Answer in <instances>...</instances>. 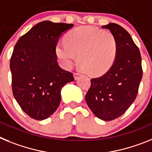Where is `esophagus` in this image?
<instances>
[{
  "instance_id": "esophagus-1",
  "label": "esophagus",
  "mask_w": 152,
  "mask_h": 152,
  "mask_svg": "<svg viewBox=\"0 0 152 152\" xmlns=\"http://www.w3.org/2000/svg\"><path fill=\"white\" fill-rule=\"evenodd\" d=\"M80 76H81V74H80V72H74L73 73V76H74L75 80H78Z\"/></svg>"
}]
</instances>
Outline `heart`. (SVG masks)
Returning a JSON list of instances; mask_svg holds the SVG:
<instances>
[{
	"mask_svg": "<svg viewBox=\"0 0 152 152\" xmlns=\"http://www.w3.org/2000/svg\"><path fill=\"white\" fill-rule=\"evenodd\" d=\"M118 53V43L112 33L90 27L69 31L65 43L60 42L56 54L63 66L69 68L78 56L79 67L86 74L98 76L112 67Z\"/></svg>",
	"mask_w": 152,
	"mask_h": 152,
	"instance_id": "1",
	"label": "heart"
}]
</instances>
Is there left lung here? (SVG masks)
<instances>
[{"label": "left lung", "mask_w": 152, "mask_h": 152, "mask_svg": "<svg viewBox=\"0 0 152 152\" xmlns=\"http://www.w3.org/2000/svg\"><path fill=\"white\" fill-rule=\"evenodd\" d=\"M109 29L118 43L115 61L105 74L91 80L86 101L92 113L104 121L115 119L133 103L142 78L139 49L130 34L114 23L102 26Z\"/></svg>", "instance_id": "8db88e82"}]
</instances>
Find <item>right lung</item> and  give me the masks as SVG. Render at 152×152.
Instances as JSON below:
<instances>
[{
    "instance_id": "right-lung-1",
    "label": "right lung",
    "mask_w": 152,
    "mask_h": 152,
    "mask_svg": "<svg viewBox=\"0 0 152 152\" xmlns=\"http://www.w3.org/2000/svg\"><path fill=\"white\" fill-rule=\"evenodd\" d=\"M72 23H38L21 37L10 58L12 91L22 110L30 118L43 120L57 109L61 89L72 82V72L60 68L56 47Z\"/></svg>"
}]
</instances>
